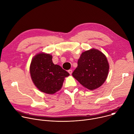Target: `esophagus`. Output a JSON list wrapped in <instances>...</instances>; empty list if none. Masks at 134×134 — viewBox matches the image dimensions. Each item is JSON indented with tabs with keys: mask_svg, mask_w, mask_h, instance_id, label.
I'll list each match as a JSON object with an SVG mask.
<instances>
[{
	"mask_svg": "<svg viewBox=\"0 0 134 134\" xmlns=\"http://www.w3.org/2000/svg\"><path fill=\"white\" fill-rule=\"evenodd\" d=\"M68 72L69 73L70 75H71V74H72V70L71 69H69V70H68Z\"/></svg>",
	"mask_w": 134,
	"mask_h": 134,
	"instance_id": "obj_1",
	"label": "esophagus"
}]
</instances>
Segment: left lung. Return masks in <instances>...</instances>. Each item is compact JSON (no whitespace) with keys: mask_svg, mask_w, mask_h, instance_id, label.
<instances>
[{"mask_svg":"<svg viewBox=\"0 0 134 134\" xmlns=\"http://www.w3.org/2000/svg\"><path fill=\"white\" fill-rule=\"evenodd\" d=\"M109 68L105 55L97 49H92L81 54L72 75L83 87L92 91L105 81Z\"/></svg>","mask_w":134,"mask_h":134,"instance_id":"obj_1","label":"left lung"}]
</instances>
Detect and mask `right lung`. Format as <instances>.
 <instances>
[{
	"mask_svg": "<svg viewBox=\"0 0 134 134\" xmlns=\"http://www.w3.org/2000/svg\"><path fill=\"white\" fill-rule=\"evenodd\" d=\"M52 57L48 54H38L30 66L34 83L40 91L48 94H53L60 90L65 78L69 75L60 66L53 63Z\"/></svg>",
	"mask_w": 134,
	"mask_h": 134,
	"instance_id": "obj_1",
	"label": "right lung"
}]
</instances>
